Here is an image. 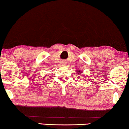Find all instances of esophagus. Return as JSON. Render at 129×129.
I'll list each match as a JSON object with an SVG mask.
<instances>
[{
  "label": "esophagus",
  "instance_id": "34e87169",
  "mask_svg": "<svg viewBox=\"0 0 129 129\" xmlns=\"http://www.w3.org/2000/svg\"><path fill=\"white\" fill-rule=\"evenodd\" d=\"M61 64H62V65H64V66H65V65L67 64V63H66V61H63L61 62Z\"/></svg>",
  "mask_w": 129,
  "mask_h": 129
}]
</instances>
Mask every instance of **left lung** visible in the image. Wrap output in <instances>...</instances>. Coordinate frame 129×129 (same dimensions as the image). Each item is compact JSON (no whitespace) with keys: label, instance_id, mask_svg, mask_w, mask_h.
Instances as JSON below:
<instances>
[{"label":"left lung","instance_id":"1","mask_svg":"<svg viewBox=\"0 0 129 129\" xmlns=\"http://www.w3.org/2000/svg\"><path fill=\"white\" fill-rule=\"evenodd\" d=\"M77 72H79V73H80V72H81V71H80V70L77 71Z\"/></svg>","mask_w":129,"mask_h":129}]
</instances>
